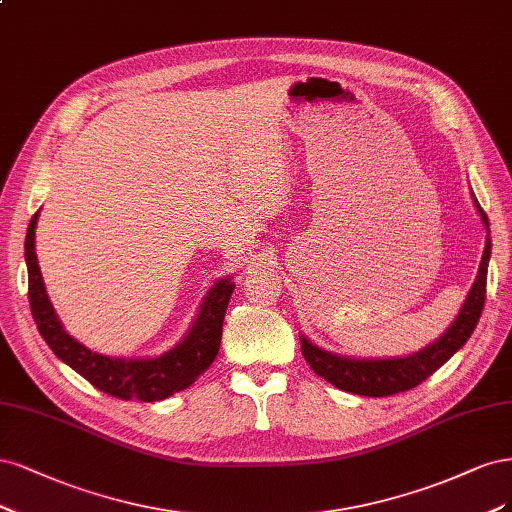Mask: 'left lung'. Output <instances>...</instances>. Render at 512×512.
I'll return each instance as SVG.
<instances>
[{"instance_id": "obj_1", "label": "left lung", "mask_w": 512, "mask_h": 512, "mask_svg": "<svg viewBox=\"0 0 512 512\" xmlns=\"http://www.w3.org/2000/svg\"><path fill=\"white\" fill-rule=\"evenodd\" d=\"M472 202L483 221L487 232L485 251L481 257V266L474 283L461 304L453 323L444 329V334L434 342L425 344L423 349L400 355V357H351L327 351L323 346L315 344L304 334H300L302 355L308 361V366L315 370L327 383H332L336 389L349 391L355 395H368V398H383V395H393L400 391H408L430 378L440 366L468 342L474 327L481 319L485 306V285H487V268L491 257V236H489V221L483 212L481 204L476 202L472 193Z\"/></svg>"}]
</instances>
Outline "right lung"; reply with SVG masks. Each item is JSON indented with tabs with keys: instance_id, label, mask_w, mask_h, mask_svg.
Wrapping results in <instances>:
<instances>
[{
	"instance_id": "add662e5",
	"label": "right lung",
	"mask_w": 512,
	"mask_h": 512,
	"mask_svg": "<svg viewBox=\"0 0 512 512\" xmlns=\"http://www.w3.org/2000/svg\"><path fill=\"white\" fill-rule=\"evenodd\" d=\"M40 210L29 221L25 236V263L29 276V306L40 336L51 351L74 372L100 391L121 400L159 402L191 387L219 353L223 319L236 289L234 274L214 283L197 308V315L170 351L155 357H110L87 349L65 332L48 298L36 255V227Z\"/></svg>"
}]
</instances>
